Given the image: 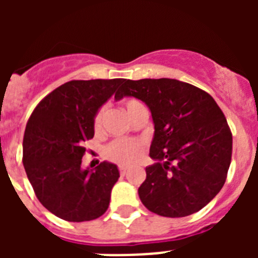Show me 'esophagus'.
<instances>
[{"mask_svg": "<svg viewBox=\"0 0 258 258\" xmlns=\"http://www.w3.org/2000/svg\"><path fill=\"white\" fill-rule=\"evenodd\" d=\"M118 170H120V174L125 175V174H126V172H127V168H126V166H124V165H120V166H118Z\"/></svg>", "mask_w": 258, "mask_h": 258, "instance_id": "34e87169", "label": "esophagus"}]
</instances>
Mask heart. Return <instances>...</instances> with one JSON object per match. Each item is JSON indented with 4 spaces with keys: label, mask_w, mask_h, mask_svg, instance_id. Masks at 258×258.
<instances>
[{
    "label": "heart",
    "mask_w": 258,
    "mask_h": 258,
    "mask_svg": "<svg viewBox=\"0 0 258 258\" xmlns=\"http://www.w3.org/2000/svg\"><path fill=\"white\" fill-rule=\"evenodd\" d=\"M125 109H126L127 115L133 118L136 112L140 108H142L143 104L137 99H126L124 103ZM104 107H101L98 109L97 113L93 118V127L95 132H99L102 129V124H103L104 117ZM143 151H145V145L142 141L140 140H116L113 142L109 143L104 150V155L108 160L113 161L120 165H131L134 164L137 160H140V157L142 156Z\"/></svg>",
    "instance_id": "b5f03b06"
}]
</instances>
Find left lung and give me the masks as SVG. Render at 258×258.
Returning a JSON list of instances; mask_svg holds the SVG:
<instances>
[{
    "label": "left lung",
    "instance_id": "8db88e82",
    "mask_svg": "<svg viewBox=\"0 0 258 258\" xmlns=\"http://www.w3.org/2000/svg\"><path fill=\"white\" fill-rule=\"evenodd\" d=\"M134 97L147 104L155 125L150 156L138 188L149 211L186 217L213 199L226 181L232 134L207 92L174 79L122 80L116 101Z\"/></svg>",
    "mask_w": 258,
    "mask_h": 258
}]
</instances>
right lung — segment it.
<instances>
[{"instance_id":"obj_1","label":"right lung","mask_w":258,"mask_h":258,"mask_svg":"<svg viewBox=\"0 0 258 258\" xmlns=\"http://www.w3.org/2000/svg\"><path fill=\"white\" fill-rule=\"evenodd\" d=\"M122 79L72 80L36 106L23 138V165L36 197L49 212L70 222L101 217L120 173L103 161L83 169L84 142L94 137L93 118Z\"/></svg>"}]
</instances>
